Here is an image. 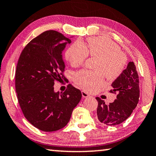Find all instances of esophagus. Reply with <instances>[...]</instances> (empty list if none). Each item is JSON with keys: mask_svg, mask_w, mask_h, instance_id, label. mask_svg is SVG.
Segmentation results:
<instances>
[{"mask_svg": "<svg viewBox=\"0 0 156 156\" xmlns=\"http://www.w3.org/2000/svg\"><path fill=\"white\" fill-rule=\"evenodd\" d=\"M81 95H82L83 98H88L90 96V94H88V93L85 91V90H82V91H81Z\"/></svg>", "mask_w": 156, "mask_h": 156, "instance_id": "34e87169", "label": "esophagus"}]
</instances>
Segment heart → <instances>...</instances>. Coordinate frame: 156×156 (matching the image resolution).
Returning a JSON list of instances; mask_svg holds the SVG:
<instances>
[{
	"label": "heart",
	"mask_w": 156,
	"mask_h": 156,
	"mask_svg": "<svg viewBox=\"0 0 156 156\" xmlns=\"http://www.w3.org/2000/svg\"><path fill=\"white\" fill-rule=\"evenodd\" d=\"M88 54L98 57L94 69L97 71L81 70L75 74L76 84L86 90H95L104 82V75L108 80H115L123 73L127 63L126 56L121 48L109 38L98 36L89 38L87 45L80 40L71 44L66 56L72 66L77 67L84 63Z\"/></svg>",
	"instance_id": "obj_1"
}]
</instances>
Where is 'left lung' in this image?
Returning a JSON list of instances; mask_svg holds the SVG:
<instances>
[{
    "mask_svg": "<svg viewBox=\"0 0 156 156\" xmlns=\"http://www.w3.org/2000/svg\"><path fill=\"white\" fill-rule=\"evenodd\" d=\"M110 93H117L116 99L106 105L104 100L96 98L98 102V119L107 126L123 123L130 116L137 105L140 98L139 76L133 62H129L121 75L112 83Z\"/></svg>",
    "mask_w": 156,
    "mask_h": 156,
    "instance_id": "1",
    "label": "left lung"
}]
</instances>
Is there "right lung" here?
<instances>
[{
    "mask_svg": "<svg viewBox=\"0 0 156 156\" xmlns=\"http://www.w3.org/2000/svg\"><path fill=\"white\" fill-rule=\"evenodd\" d=\"M71 42L56 30H47L33 38L23 49L15 73V88L25 118L35 128L53 132L64 128L81 98L72 84L64 92H54L55 81L64 76L62 51Z\"/></svg>",
    "mask_w": 156,
    "mask_h": 156,
    "instance_id": "add662e5",
    "label": "right lung"
}]
</instances>
